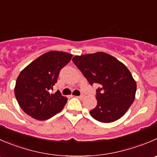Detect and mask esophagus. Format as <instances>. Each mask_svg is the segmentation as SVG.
Listing matches in <instances>:
<instances>
[{
    "label": "esophagus",
    "instance_id": "34e87169",
    "mask_svg": "<svg viewBox=\"0 0 157 157\" xmlns=\"http://www.w3.org/2000/svg\"><path fill=\"white\" fill-rule=\"evenodd\" d=\"M77 98L80 99V100H83V99H84L85 96L83 95V94H81V95H80V96H77Z\"/></svg>",
    "mask_w": 157,
    "mask_h": 157
}]
</instances>
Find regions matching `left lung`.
<instances>
[{"label":"left lung","mask_w":157,"mask_h":157,"mask_svg":"<svg viewBox=\"0 0 157 157\" xmlns=\"http://www.w3.org/2000/svg\"><path fill=\"white\" fill-rule=\"evenodd\" d=\"M73 62L90 84H99L96 90L97 104L90 111L102 123L119 120L135 99L136 83L127 67L113 56L103 52L75 56Z\"/></svg>","instance_id":"obj_1"}]
</instances>
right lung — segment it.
<instances>
[{"instance_id":"obj_1","label":"right lung","mask_w":157,"mask_h":157,"mask_svg":"<svg viewBox=\"0 0 157 157\" xmlns=\"http://www.w3.org/2000/svg\"><path fill=\"white\" fill-rule=\"evenodd\" d=\"M73 55L61 51H49L26 67L17 77L14 88L17 100L27 115L45 121L60 112L67 98L60 91L51 94L60 71Z\"/></svg>"}]
</instances>
